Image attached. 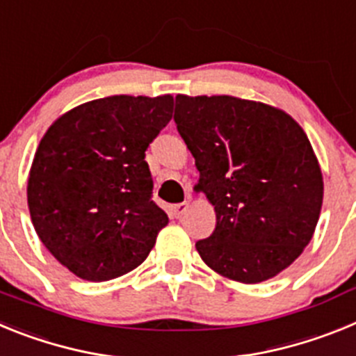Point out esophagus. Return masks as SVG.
<instances>
[{"instance_id": "esophagus-1", "label": "esophagus", "mask_w": 356, "mask_h": 356, "mask_svg": "<svg viewBox=\"0 0 356 356\" xmlns=\"http://www.w3.org/2000/svg\"><path fill=\"white\" fill-rule=\"evenodd\" d=\"M187 210H188V201H184V203H178V205H172L171 207L172 216L178 217V219H180V217H184Z\"/></svg>"}]
</instances>
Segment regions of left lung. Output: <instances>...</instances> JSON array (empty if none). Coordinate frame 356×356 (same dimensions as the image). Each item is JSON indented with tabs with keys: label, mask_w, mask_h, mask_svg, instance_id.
<instances>
[{
	"label": "left lung",
	"mask_w": 356,
	"mask_h": 356,
	"mask_svg": "<svg viewBox=\"0 0 356 356\" xmlns=\"http://www.w3.org/2000/svg\"><path fill=\"white\" fill-rule=\"evenodd\" d=\"M175 122L196 160V188L216 229L196 242L203 262L260 284L294 262L316 232L323 172L303 128L284 110L234 96H176Z\"/></svg>",
	"instance_id": "1"
}]
</instances>
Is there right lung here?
Instances as JSON below:
<instances>
[{"label": "right lung", "mask_w": 356, "mask_h": 356, "mask_svg": "<svg viewBox=\"0 0 356 356\" xmlns=\"http://www.w3.org/2000/svg\"><path fill=\"white\" fill-rule=\"evenodd\" d=\"M172 118V96H108L56 119L28 176L42 244L72 275L106 282L147 259L169 217L155 201L146 149Z\"/></svg>", "instance_id": "right-lung-1"}]
</instances>
